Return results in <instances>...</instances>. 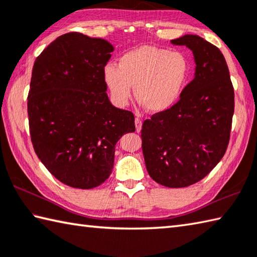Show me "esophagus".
Here are the masks:
<instances>
[{
  "instance_id": "esophagus-1",
  "label": "esophagus",
  "mask_w": 257,
  "mask_h": 257,
  "mask_svg": "<svg viewBox=\"0 0 257 257\" xmlns=\"http://www.w3.org/2000/svg\"><path fill=\"white\" fill-rule=\"evenodd\" d=\"M135 128H137V132H140L142 128V120L139 117H135Z\"/></svg>"
}]
</instances>
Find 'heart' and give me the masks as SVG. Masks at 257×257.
Returning <instances> with one entry per match:
<instances>
[{"mask_svg":"<svg viewBox=\"0 0 257 257\" xmlns=\"http://www.w3.org/2000/svg\"><path fill=\"white\" fill-rule=\"evenodd\" d=\"M189 71L190 66L183 53L141 46L120 56L118 66L106 65L103 75L116 104H127L134 86L139 103L149 112L161 113L177 103L187 85Z\"/></svg>","mask_w":257,"mask_h":257,"instance_id":"obj_1","label":"heart"}]
</instances>
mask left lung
<instances>
[{"label": "left lung", "mask_w": 257, "mask_h": 257, "mask_svg": "<svg viewBox=\"0 0 257 257\" xmlns=\"http://www.w3.org/2000/svg\"><path fill=\"white\" fill-rule=\"evenodd\" d=\"M193 53L195 77L171 108L142 125L147 170L164 187L182 188L204 179L224 157L234 115V88L220 50L199 36L171 40Z\"/></svg>", "instance_id": "8db88e82"}]
</instances>
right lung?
Instances as JSON below:
<instances>
[{
  "label": "right lung",
  "instance_id": "add662e5",
  "mask_svg": "<svg viewBox=\"0 0 257 257\" xmlns=\"http://www.w3.org/2000/svg\"><path fill=\"white\" fill-rule=\"evenodd\" d=\"M114 47L78 32L58 37L32 69L28 95L31 141L38 158L65 185L91 189L114 167L115 145L134 132V115L112 105L104 68Z\"/></svg>",
  "mask_w": 257,
  "mask_h": 257
}]
</instances>
